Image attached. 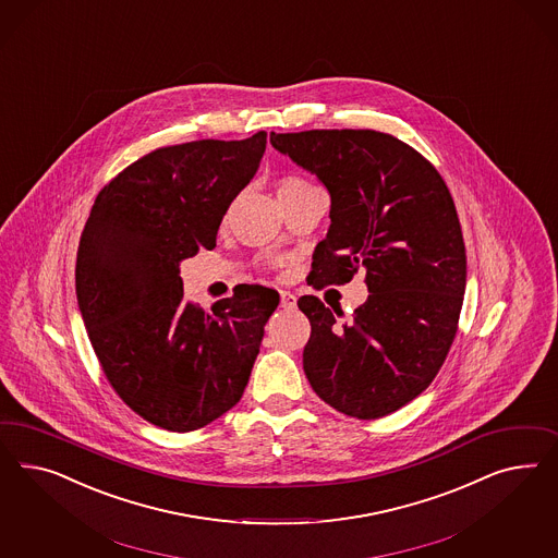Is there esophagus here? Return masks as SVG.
Returning <instances> with one entry per match:
<instances>
[{"instance_id":"1","label":"esophagus","mask_w":558,"mask_h":558,"mask_svg":"<svg viewBox=\"0 0 558 558\" xmlns=\"http://www.w3.org/2000/svg\"><path fill=\"white\" fill-rule=\"evenodd\" d=\"M280 306L282 308H294L296 306V296L288 290H280Z\"/></svg>"}]
</instances>
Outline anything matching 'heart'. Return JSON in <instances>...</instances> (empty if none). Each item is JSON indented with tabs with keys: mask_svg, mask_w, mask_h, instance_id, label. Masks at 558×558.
Returning a JSON list of instances; mask_svg holds the SVG:
<instances>
[{
	"mask_svg": "<svg viewBox=\"0 0 558 558\" xmlns=\"http://www.w3.org/2000/svg\"><path fill=\"white\" fill-rule=\"evenodd\" d=\"M311 184L303 180V178H299V175H288L284 178L282 182H280V186H278V196L280 194H290V192H299V190H304V187H308Z\"/></svg>",
	"mask_w": 558,
	"mask_h": 558,
	"instance_id": "b5f03b06",
	"label": "heart"
}]
</instances>
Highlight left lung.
<instances>
[{
  "label": "left lung",
  "instance_id": "left-lung-1",
  "mask_svg": "<svg viewBox=\"0 0 558 558\" xmlns=\"http://www.w3.org/2000/svg\"><path fill=\"white\" fill-rule=\"evenodd\" d=\"M270 143L331 196L308 284L364 271L371 292L350 323L313 294L299 299L311 322L304 374L327 405L385 417L432 385L457 336L466 252L450 190L422 153L387 133H271Z\"/></svg>",
  "mask_w": 558,
  "mask_h": 558
}]
</instances>
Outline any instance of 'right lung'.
I'll return each instance as SVG.
<instances>
[{"mask_svg":"<svg viewBox=\"0 0 558 558\" xmlns=\"http://www.w3.org/2000/svg\"><path fill=\"white\" fill-rule=\"evenodd\" d=\"M266 138L147 153L101 187L85 222L75 292L87 338L120 399L168 432L201 429L239 403L280 303L271 288L239 284L203 311L180 278V262L217 245Z\"/></svg>","mask_w":558,"mask_h":558,"instance_id":"obj_1","label":"right lung"}]
</instances>
